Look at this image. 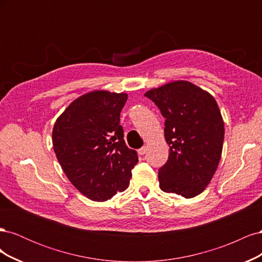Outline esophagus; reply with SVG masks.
I'll use <instances>...</instances> for the list:
<instances>
[{"label":"esophagus","mask_w":262,"mask_h":262,"mask_svg":"<svg viewBox=\"0 0 262 262\" xmlns=\"http://www.w3.org/2000/svg\"><path fill=\"white\" fill-rule=\"evenodd\" d=\"M146 152H147V146H143V147H141V148L138 149L139 155H144V154H146Z\"/></svg>","instance_id":"34e87169"}]
</instances>
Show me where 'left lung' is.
<instances>
[{
	"label": "left lung",
	"instance_id": "1",
	"mask_svg": "<svg viewBox=\"0 0 262 262\" xmlns=\"http://www.w3.org/2000/svg\"><path fill=\"white\" fill-rule=\"evenodd\" d=\"M165 118L168 161L158 170L165 192L189 199L200 194L219 166L224 122L215 99L187 81H175L146 92Z\"/></svg>",
	"mask_w": 262,
	"mask_h": 262
}]
</instances>
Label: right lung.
<instances>
[{
  "label": "right lung",
  "mask_w": 262,
  "mask_h": 262,
  "mask_svg": "<svg viewBox=\"0 0 262 262\" xmlns=\"http://www.w3.org/2000/svg\"><path fill=\"white\" fill-rule=\"evenodd\" d=\"M126 99L124 93H87L71 102L53 126V149L63 171L93 201L124 191L139 161L119 124Z\"/></svg>",
  "instance_id": "add662e5"
}]
</instances>
